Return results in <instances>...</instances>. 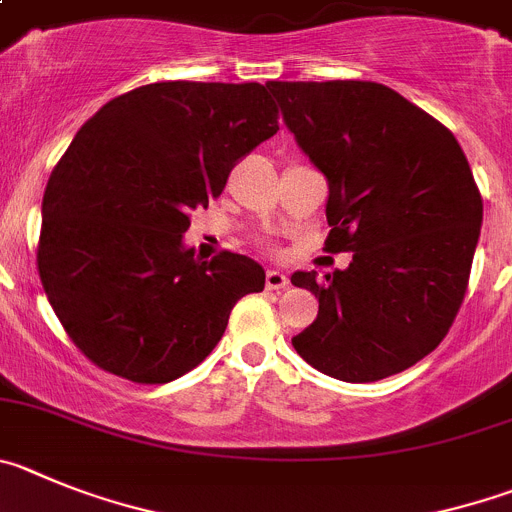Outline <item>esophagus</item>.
I'll use <instances>...</instances> for the list:
<instances>
[{
  "label": "esophagus",
  "mask_w": 512,
  "mask_h": 512,
  "mask_svg": "<svg viewBox=\"0 0 512 512\" xmlns=\"http://www.w3.org/2000/svg\"><path fill=\"white\" fill-rule=\"evenodd\" d=\"M287 287H289L287 274H281V271L276 269L266 271V289H287Z\"/></svg>",
  "instance_id": "esophagus-1"
}]
</instances>
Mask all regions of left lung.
<instances>
[{
	"instance_id": "8db88e82",
	"label": "left lung",
	"mask_w": 512,
	"mask_h": 512,
	"mask_svg": "<svg viewBox=\"0 0 512 512\" xmlns=\"http://www.w3.org/2000/svg\"><path fill=\"white\" fill-rule=\"evenodd\" d=\"M302 152L327 177L325 248L353 251L345 271H297L320 299L292 337L312 368L370 383L419 363L462 307L482 198L452 131L370 81H271Z\"/></svg>"
}]
</instances>
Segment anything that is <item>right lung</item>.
Wrapping results in <instances>:
<instances>
[{
  "label": "right lung",
  "mask_w": 512,
  "mask_h": 512,
  "mask_svg": "<svg viewBox=\"0 0 512 512\" xmlns=\"http://www.w3.org/2000/svg\"><path fill=\"white\" fill-rule=\"evenodd\" d=\"M276 119L261 83L167 81L81 126L45 187L37 269L91 363L134 383L175 381L213 353L233 304L264 289L256 261L195 259L182 233Z\"/></svg>",
  "instance_id": "add662e5"
}]
</instances>
